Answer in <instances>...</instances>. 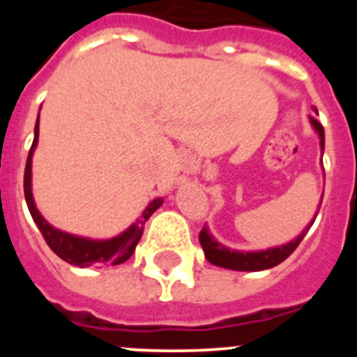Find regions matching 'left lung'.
Listing matches in <instances>:
<instances>
[{"mask_svg": "<svg viewBox=\"0 0 357 357\" xmlns=\"http://www.w3.org/2000/svg\"><path fill=\"white\" fill-rule=\"evenodd\" d=\"M311 119V125H313L314 130L320 135V148L321 153H324V148H326V137H324V127L314 118ZM324 198V195H321ZM321 204V202H320ZM320 211V206H318ZM318 214V213H317ZM314 214V218H317ZM314 223V220H311L307 227L302 230V234L298 238H295L293 241L286 243V245H280V247L266 248V250H257V252H239V250H230L225 245L218 243L214 239V236L211 234L209 229L204 225V229L200 230V245L204 248V254H206L207 261L214 266H222L227 270H236V272H259V270H268V268H273L277 264H280L284 259H288L289 255L295 252V248L301 245V241L304 239V236L307 234V230L311 229V225Z\"/></svg>", "mask_w": 357, "mask_h": 357, "instance_id": "left-lung-1", "label": "left lung"}]
</instances>
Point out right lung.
<instances>
[{
    "label": "right lung",
    "mask_w": 357,
    "mask_h": 357,
    "mask_svg": "<svg viewBox=\"0 0 357 357\" xmlns=\"http://www.w3.org/2000/svg\"><path fill=\"white\" fill-rule=\"evenodd\" d=\"M37 141H39V119L36 123V135H33V143H31L26 168H24V198H26V206L30 209L31 218H33L36 225L39 227L40 234H43L44 241L48 243V247L66 263L80 268L91 266V264H121L130 259V255L134 254L135 247L143 236L144 223L162 206V198L151 200L146 209L143 211V216L116 238L100 241V239L80 238V236H73L64 230L55 229L40 216L33 197H31V155H33V150L37 146Z\"/></svg>",
    "instance_id": "obj_1"
}]
</instances>
